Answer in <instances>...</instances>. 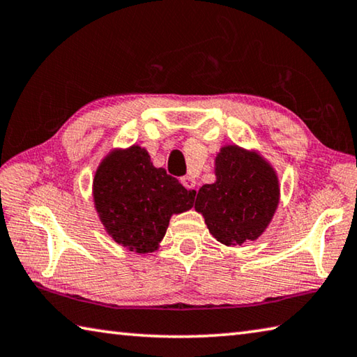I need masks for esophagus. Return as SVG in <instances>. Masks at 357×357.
Masks as SVG:
<instances>
[{
	"mask_svg": "<svg viewBox=\"0 0 357 357\" xmlns=\"http://www.w3.org/2000/svg\"><path fill=\"white\" fill-rule=\"evenodd\" d=\"M180 182H182V185L186 190H191V191L196 190V180L190 177V175H183V177L180 178Z\"/></svg>",
	"mask_w": 357,
	"mask_h": 357,
	"instance_id": "34e87169",
	"label": "esophagus"
}]
</instances>
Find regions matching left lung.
Masks as SVG:
<instances>
[{
  "label": "left lung",
  "mask_w": 357,
  "mask_h": 357,
  "mask_svg": "<svg viewBox=\"0 0 357 357\" xmlns=\"http://www.w3.org/2000/svg\"><path fill=\"white\" fill-rule=\"evenodd\" d=\"M216 182L197 192L195 208L210 234L226 246L255 241L265 232L279 205V178L257 152L221 147L215 160Z\"/></svg>",
  "instance_id": "8db88e82"
}]
</instances>
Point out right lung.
Returning <instances> with one entry per match:
<instances>
[{"instance_id": "obj_1", "label": "right lung", "mask_w": 357, "mask_h": 357, "mask_svg": "<svg viewBox=\"0 0 357 357\" xmlns=\"http://www.w3.org/2000/svg\"><path fill=\"white\" fill-rule=\"evenodd\" d=\"M93 205L105 230L117 245L135 254L158 249L172 215L195 204L166 169L155 167L146 149H114L105 156L92 183Z\"/></svg>"}]
</instances>
